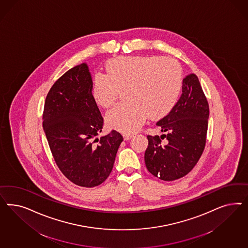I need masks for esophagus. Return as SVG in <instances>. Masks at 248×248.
<instances>
[{
    "label": "esophagus",
    "mask_w": 248,
    "mask_h": 248,
    "mask_svg": "<svg viewBox=\"0 0 248 248\" xmlns=\"http://www.w3.org/2000/svg\"><path fill=\"white\" fill-rule=\"evenodd\" d=\"M133 136H134L133 135H124V141L130 140Z\"/></svg>",
    "instance_id": "obj_1"
}]
</instances>
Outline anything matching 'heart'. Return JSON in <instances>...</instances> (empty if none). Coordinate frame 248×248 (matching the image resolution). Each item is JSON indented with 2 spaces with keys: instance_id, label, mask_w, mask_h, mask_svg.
<instances>
[{
  "instance_id": "1",
  "label": "heart",
  "mask_w": 248,
  "mask_h": 248,
  "mask_svg": "<svg viewBox=\"0 0 248 248\" xmlns=\"http://www.w3.org/2000/svg\"><path fill=\"white\" fill-rule=\"evenodd\" d=\"M107 75L93 77V95L98 105L109 107L127 90V103H121L105 116L110 129L133 134L146 118L161 119L172 112L183 88V71L172 58L122 56L109 61Z\"/></svg>"
}]
</instances>
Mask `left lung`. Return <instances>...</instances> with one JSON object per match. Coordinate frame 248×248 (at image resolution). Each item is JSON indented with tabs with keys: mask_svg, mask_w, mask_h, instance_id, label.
Listing matches in <instances>:
<instances>
[{
	"mask_svg": "<svg viewBox=\"0 0 248 248\" xmlns=\"http://www.w3.org/2000/svg\"><path fill=\"white\" fill-rule=\"evenodd\" d=\"M209 105L198 77L194 74L183 80L182 94L177 105L156 125L164 135H147L144 153L147 170L164 181L186 175L203 154L208 127ZM168 141L164 146L161 140Z\"/></svg>",
	"mask_w": 248,
	"mask_h": 248,
	"instance_id": "left-lung-1",
	"label": "left lung"
}]
</instances>
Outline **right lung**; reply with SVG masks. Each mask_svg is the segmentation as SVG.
I'll use <instances>...</instances> for the list:
<instances>
[{
	"instance_id": "1",
	"label": "right lung",
	"mask_w": 248,
	"mask_h": 248,
	"mask_svg": "<svg viewBox=\"0 0 248 248\" xmlns=\"http://www.w3.org/2000/svg\"><path fill=\"white\" fill-rule=\"evenodd\" d=\"M86 63L70 69L53 83L45 99L43 126L53 159L76 186L94 187L110 175L124 138L113 130L100 138L104 118L92 93Z\"/></svg>"
}]
</instances>
